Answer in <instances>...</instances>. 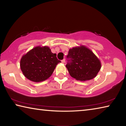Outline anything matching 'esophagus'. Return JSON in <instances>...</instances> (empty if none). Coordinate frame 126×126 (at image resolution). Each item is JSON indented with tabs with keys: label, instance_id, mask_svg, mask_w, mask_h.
Masks as SVG:
<instances>
[{
	"label": "esophagus",
	"instance_id": "esophagus-1",
	"mask_svg": "<svg viewBox=\"0 0 126 126\" xmlns=\"http://www.w3.org/2000/svg\"><path fill=\"white\" fill-rule=\"evenodd\" d=\"M65 59H63V60H62V62L63 63H65Z\"/></svg>",
	"mask_w": 126,
	"mask_h": 126
}]
</instances>
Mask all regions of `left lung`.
Segmentation results:
<instances>
[{"instance_id":"left-lung-1","label":"left lung","mask_w":126,"mask_h":126,"mask_svg":"<svg viewBox=\"0 0 126 126\" xmlns=\"http://www.w3.org/2000/svg\"><path fill=\"white\" fill-rule=\"evenodd\" d=\"M66 67L72 77L84 81L95 77L101 68L100 61L86 47L70 49L67 55Z\"/></svg>"}]
</instances>
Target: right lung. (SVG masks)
Masks as SVG:
<instances>
[{
	"mask_svg": "<svg viewBox=\"0 0 126 126\" xmlns=\"http://www.w3.org/2000/svg\"><path fill=\"white\" fill-rule=\"evenodd\" d=\"M60 62L56 54L51 52L48 47H37L23 55L20 65L25 77L33 82H39L50 77Z\"/></svg>",
	"mask_w": 126,
	"mask_h": 126,
	"instance_id": "add662e5",
	"label": "right lung"
}]
</instances>
